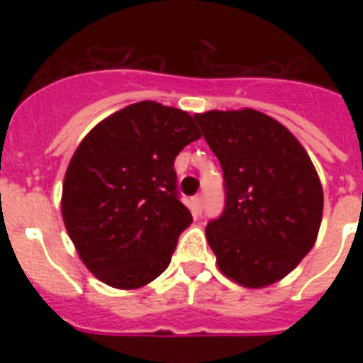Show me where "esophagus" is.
<instances>
[{
  "instance_id": "1",
  "label": "esophagus",
  "mask_w": 363,
  "mask_h": 363,
  "mask_svg": "<svg viewBox=\"0 0 363 363\" xmlns=\"http://www.w3.org/2000/svg\"><path fill=\"white\" fill-rule=\"evenodd\" d=\"M192 203L196 215H201V211H203V196H196V198L192 199Z\"/></svg>"
}]
</instances>
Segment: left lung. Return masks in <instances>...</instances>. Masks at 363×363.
I'll return each instance as SVG.
<instances>
[{
	"label": "left lung",
	"mask_w": 363,
	"mask_h": 363,
	"mask_svg": "<svg viewBox=\"0 0 363 363\" xmlns=\"http://www.w3.org/2000/svg\"><path fill=\"white\" fill-rule=\"evenodd\" d=\"M226 182V209L205 228L218 269L245 288L275 284L309 254L324 192L303 145L256 109L194 115Z\"/></svg>",
	"instance_id": "obj_1"
}]
</instances>
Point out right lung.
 Segmentation results:
<instances>
[{"label":"right lung","mask_w":363,"mask_h":363,"mask_svg":"<svg viewBox=\"0 0 363 363\" xmlns=\"http://www.w3.org/2000/svg\"><path fill=\"white\" fill-rule=\"evenodd\" d=\"M186 111L139 101L96 124L71 156L62 218L79 258L118 290L147 286L169 265L192 215L177 198V154L199 139Z\"/></svg>","instance_id":"obj_1"}]
</instances>
